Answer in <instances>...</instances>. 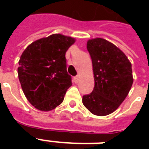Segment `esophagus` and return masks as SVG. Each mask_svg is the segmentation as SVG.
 Instances as JSON below:
<instances>
[{
	"mask_svg": "<svg viewBox=\"0 0 149 149\" xmlns=\"http://www.w3.org/2000/svg\"><path fill=\"white\" fill-rule=\"evenodd\" d=\"M73 79H74L75 83H78L79 80V76H77V77H75L74 78H73Z\"/></svg>",
	"mask_w": 149,
	"mask_h": 149,
	"instance_id": "obj_1",
	"label": "esophagus"
}]
</instances>
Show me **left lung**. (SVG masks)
<instances>
[{"mask_svg":"<svg viewBox=\"0 0 149 149\" xmlns=\"http://www.w3.org/2000/svg\"><path fill=\"white\" fill-rule=\"evenodd\" d=\"M86 48L92 59L94 88L82 101L94 115H108L119 107L132 88V63L119 48L104 38L89 39Z\"/></svg>","mask_w":149,"mask_h":149,"instance_id":"8db88e82","label":"left lung"}]
</instances>
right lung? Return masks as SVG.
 <instances>
[{
    "mask_svg": "<svg viewBox=\"0 0 149 149\" xmlns=\"http://www.w3.org/2000/svg\"><path fill=\"white\" fill-rule=\"evenodd\" d=\"M76 39L53 34L35 41L22 52L17 74L24 96L42 111H50L63 103L72 86L65 55Z\"/></svg>",
    "mask_w": 149,
    "mask_h": 149,
    "instance_id": "right-lung-1",
    "label": "right lung"
}]
</instances>
